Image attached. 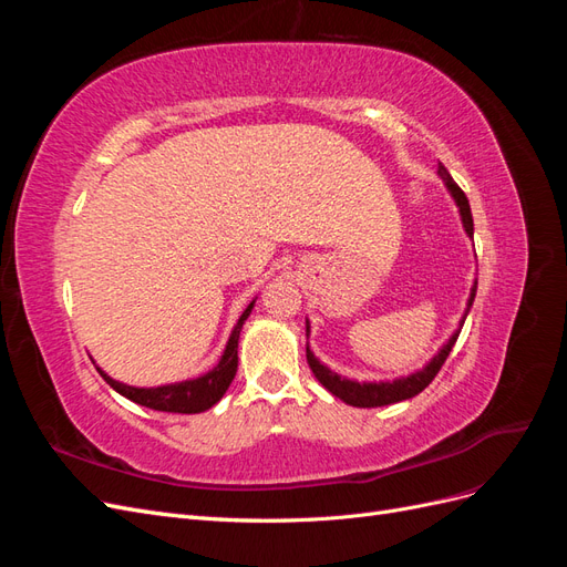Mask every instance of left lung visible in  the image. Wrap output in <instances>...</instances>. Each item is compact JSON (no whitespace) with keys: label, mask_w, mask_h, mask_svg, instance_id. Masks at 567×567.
<instances>
[{"label":"left lung","mask_w":567,"mask_h":567,"mask_svg":"<svg viewBox=\"0 0 567 567\" xmlns=\"http://www.w3.org/2000/svg\"><path fill=\"white\" fill-rule=\"evenodd\" d=\"M437 175L442 177L444 186L450 188V194L454 198V203L458 205V215H461V221H463V229H466V234L473 238V215H471V205H468V198L466 194L461 192L458 184L452 179V175L447 173V167H444L442 163L437 165ZM475 290H477V281L473 284L471 288V298H468V307H466V315L471 312V305L475 300ZM466 315H463V319H466ZM461 319V323H463ZM458 331L461 326L456 329V333L444 342L442 350L427 362L421 371L411 373V375H402V379H394V381H381V383H357V381H350V379H342L340 373L331 371L329 367H323L319 359L315 357V352L307 348V364H310L312 373L317 375V381L329 390L331 394H336L338 400H342L350 406H362V409H371V406H385V404H394V402H402V400H409V398H416V394L421 390H425L427 385L433 383V379L437 375V371L442 369V364L447 362V357L454 348V342L458 338ZM307 338H310V321H307Z\"/></svg>","instance_id":"8db88e82"}]
</instances>
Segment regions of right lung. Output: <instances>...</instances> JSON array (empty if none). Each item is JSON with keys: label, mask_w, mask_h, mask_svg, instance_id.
Listing matches in <instances>:
<instances>
[{"label": "right lung", "mask_w": 567, "mask_h": 567, "mask_svg": "<svg viewBox=\"0 0 567 567\" xmlns=\"http://www.w3.org/2000/svg\"><path fill=\"white\" fill-rule=\"evenodd\" d=\"M252 305H255V300L246 307L244 315L238 317L217 367L208 373L198 375V379L169 383V385H161V388H134V385L113 381L111 375L101 369H99V373L104 375V381L115 392H120L123 398H127L136 404L156 409V411H169V414H200V411L217 404L221 400V394L227 392V388L234 381L236 369H238V336H241L244 323L252 312Z\"/></svg>", "instance_id": "right-lung-1"}]
</instances>
